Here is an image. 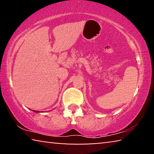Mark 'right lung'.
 <instances>
[{
    "label": "right lung",
    "mask_w": 154,
    "mask_h": 154,
    "mask_svg": "<svg viewBox=\"0 0 154 154\" xmlns=\"http://www.w3.org/2000/svg\"><path fill=\"white\" fill-rule=\"evenodd\" d=\"M34 111V112H36V113H37V112H38V111Z\"/></svg>",
    "instance_id": "add662e5"
}]
</instances>
